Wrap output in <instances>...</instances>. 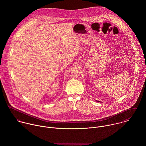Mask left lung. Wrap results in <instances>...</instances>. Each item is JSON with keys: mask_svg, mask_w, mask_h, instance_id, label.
I'll return each instance as SVG.
<instances>
[{"mask_svg": "<svg viewBox=\"0 0 146 146\" xmlns=\"http://www.w3.org/2000/svg\"><path fill=\"white\" fill-rule=\"evenodd\" d=\"M96 102H100V101H98V100H95Z\"/></svg>", "mask_w": 146, "mask_h": 146, "instance_id": "1", "label": "left lung"}]
</instances>
